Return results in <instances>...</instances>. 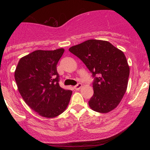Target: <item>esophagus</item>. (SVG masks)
Masks as SVG:
<instances>
[{"instance_id": "34e87169", "label": "esophagus", "mask_w": 150, "mask_h": 150, "mask_svg": "<svg viewBox=\"0 0 150 150\" xmlns=\"http://www.w3.org/2000/svg\"><path fill=\"white\" fill-rule=\"evenodd\" d=\"M82 84L81 83H78L77 84V85H75V87H74V88H75V89H76V90H78V89H80L81 87H82Z\"/></svg>"}]
</instances>
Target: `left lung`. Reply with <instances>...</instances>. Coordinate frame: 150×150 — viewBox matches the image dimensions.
Instances as JSON below:
<instances>
[{
  "instance_id": "left-lung-1",
  "label": "left lung",
  "mask_w": 150,
  "mask_h": 150,
  "mask_svg": "<svg viewBox=\"0 0 150 150\" xmlns=\"http://www.w3.org/2000/svg\"><path fill=\"white\" fill-rule=\"evenodd\" d=\"M69 51L85 63L94 77V94L89 101L93 111L106 113L123 99L130 74L124 53L106 41L89 39Z\"/></svg>"
}]
</instances>
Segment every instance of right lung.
Returning <instances> with one entry per match:
<instances>
[{"instance_id": "1", "label": "right lung", "mask_w": 150, "mask_h": 150, "mask_svg": "<svg viewBox=\"0 0 150 150\" xmlns=\"http://www.w3.org/2000/svg\"><path fill=\"white\" fill-rule=\"evenodd\" d=\"M64 49L37 50L20 58L15 71L18 91L33 111L54 118L66 109L71 90L60 87L56 65Z\"/></svg>"}]
</instances>
